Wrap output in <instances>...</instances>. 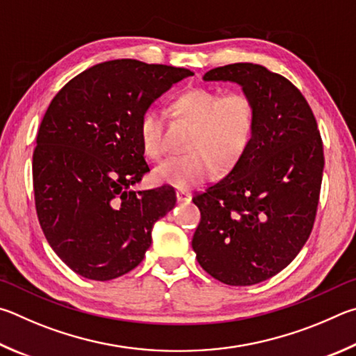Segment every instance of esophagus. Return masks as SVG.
<instances>
[{
  "label": "esophagus",
  "instance_id": "esophagus-1",
  "mask_svg": "<svg viewBox=\"0 0 356 356\" xmlns=\"http://www.w3.org/2000/svg\"><path fill=\"white\" fill-rule=\"evenodd\" d=\"M177 198L178 202H189L192 198V194L189 191H184V189H178L177 191Z\"/></svg>",
  "mask_w": 356,
  "mask_h": 356
}]
</instances>
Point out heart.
Wrapping results in <instances>:
<instances>
[{
  "label": "heart",
  "instance_id": "b5f03b06",
  "mask_svg": "<svg viewBox=\"0 0 356 356\" xmlns=\"http://www.w3.org/2000/svg\"><path fill=\"white\" fill-rule=\"evenodd\" d=\"M173 117L192 133L186 142L188 156L162 162L154 179L177 189H191L217 173L229 172L239 164L253 140L257 109L242 92L223 93L208 87L188 89L172 99ZM143 153L159 161L167 152L165 124L158 109L148 108L137 122Z\"/></svg>",
  "mask_w": 356,
  "mask_h": 356
}]
</instances>
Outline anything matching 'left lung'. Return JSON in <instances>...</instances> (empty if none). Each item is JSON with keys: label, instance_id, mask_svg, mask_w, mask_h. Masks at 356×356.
<instances>
[{"label": "left lung", "instance_id": "obj_1", "mask_svg": "<svg viewBox=\"0 0 356 356\" xmlns=\"http://www.w3.org/2000/svg\"><path fill=\"white\" fill-rule=\"evenodd\" d=\"M203 79L242 86L257 128L239 164L192 198L202 214L192 248L211 277L252 286L282 272L309 238L323 173L321 133L302 92L263 65L217 67Z\"/></svg>", "mask_w": 356, "mask_h": 356}]
</instances>
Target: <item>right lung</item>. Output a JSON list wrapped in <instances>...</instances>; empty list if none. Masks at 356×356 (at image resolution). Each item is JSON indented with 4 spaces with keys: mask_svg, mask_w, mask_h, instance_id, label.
I'll return each instance as SVG.
<instances>
[{
    "mask_svg": "<svg viewBox=\"0 0 356 356\" xmlns=\"http://www.w3.org/2000/svg\"><path fill=\"white\" fill-rule=\"evenodd\" d=\"M188 68L108 60L68 81L42 118L33 154L35 211L56 254L108 282L142 263L152 228L177 203L172 186L131 191L149 167L140 114Z\"/></svg>",
    "mask_w": 356,
    "mask_h": 356,
    "instance_id": "obj_1",
    "label": "right lung"
}]
</instances>
